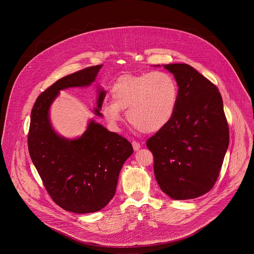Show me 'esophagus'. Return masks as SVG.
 <instances>
[{"label": "esophagus", "instance_id": "obj_1", "mask_svg": "<svg viewBox=\"0 0 254 254\" xmlns=\"http://www.w3.org/2000/svg\"><path fill=\"white\" fill-rule=\"evenodd\" d=\"M132 145H133V148H134V150H139L140 148H141V144L139 143V142H136V141H134L133 143H132Z\"/></svg>", "mask_w": 254, "mask_h": 254}]
</instances>
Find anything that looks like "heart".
Returning <instances> with one entry per match:
<instances>
[{
  "instance_id": "b5f03b06",
  "label": "heart",
  "mask_w": 254,
  "mask_h": 254,
  "mask_svg": "<svg viewBox=\"0 0 254 254\" xmlns=\"http://www.w3.org/2000/svg\"><path fill=\"white\" fill-rule=\"evenodd\" d=\"M112 102L103 106L104 116L112 124L122 120L127 111L129 122L145 133H155L173 118L178 104L179 89L174 77L153 71L119 77L111 91Z\"/></svg>"
}]
</instances>
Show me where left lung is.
Listing matches in <instances>:
<instances>
[{"label":"left lung","instance_id":"8db88e82","mask_svg":"<svg viewBox=\"0 0 254 254\" xmlns=\"http://www.w3.org/2000/svg\"><path fill=\"white\" fill-rule=\"evenodd\" d=\"M164 68L178 84L177 109L146 146L153 154L161 190L173 199H191L209 191L217 181L229 145L228 122L213 83L186 64Z\"/></svg>","mask_w":254,"mask_h":254}]
</instances>
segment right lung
Returning a JSON list of instances; mask_svg holds the SVG:
<instances>
[{
	"mask_svg": "<svg viewBox=\"0 0 254 254\" xmlns=\"http://www.w3.org/2000/svg\"><path fill=\"white\" fill-rule=\"evenodd\" d=\"M101 68L87 67L58 80L37 98L31 111L27 140L32 162L53 200L63 209L80 214L97 212L111 200L133 146L93 119L81 137H62L52 126L50 108L60 91L90 86ZM105 97L106 92L98 89L97 116H102Z\"/></svg>",
	"mask_w": 254,
	"mask_h": 254,
	"instance_id": "add662e5",
	"label": "right lung"
}]
</instances>
